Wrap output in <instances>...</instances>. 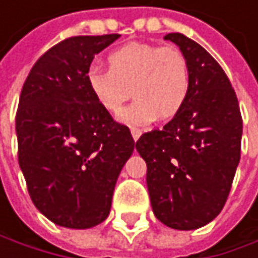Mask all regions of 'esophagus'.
<instances>
[{"label":"esophagus","instance_id":"1","mask_svg":"<svg viewBox=\"0 0 258 258\" xmlns=\"http://www.w3.org/2000/svg\"><path fill=\"white\" fill-rule=\"evenodd\" d=\"M141 135H142V132L139 130V128H132V136H133V139L135 141H139V138H141Z\"/></svg>","mask_w":258,"mask_h":258}]
</instances>
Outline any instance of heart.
I'll return each instance as SVG.
<instances>
[{
    "mask_svg": "<svg viewBox=\"0 0 258 258\" xmlns=\"http://www.w3.org/2000/svg\"><path fill=\"white\" fill-rule=\"evenodd\" d=\"M108 67H91L87 85L95 101L111 114L120 111L132 88L136 99L122 110L120 122L142 126L157 117L170 119L183 108L189 69L179 48L130 42L110 53Z\"/></svg>",
    "mask_w": 258,
    "mask_h": 258,
    "instance_id": "1",
    "label": "heart"
}]
</instances>
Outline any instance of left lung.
<instances>
[{"instance_id":"left-lung-1","label":"left lung","mask_w":258,"mask_h":258,"mask_svg":"<svg viewBox=\"0 0 258 258\" xmlns=\"http://www.w3.org/2000/svg\"><path fill=\"white\" fill-rule=\"evenodd\" d=\"M189 69L183 108L162 130L144 133L136 150L147 163L154 216L173 229L205 226L222 211L240 162L243 123L234 88L196 41L168 33Z\"/></svg>"}]
</instances>
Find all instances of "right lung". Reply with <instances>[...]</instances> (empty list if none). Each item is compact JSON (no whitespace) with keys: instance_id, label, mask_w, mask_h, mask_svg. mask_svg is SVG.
I'll list each match as a JSON object with an SVG mask.
<instances>
[{"instance_id":"right-lung-1","label":"right lung","mask_w":258,"mask_h":258,"mask_svg":"<svg viewBox=\"0 0 258 258\" xmlns=\"http://www.w3.org/2000/svg\"><path fill=\"white\" fill-rule=\"evenodd\" d=\"M119 36H73L51 47L20 96V168L35 207L64 228H93L108 217L117 177L135 150L128 126L114 122L87 85L95 54Z\"/></svg>"}]
</instances>
